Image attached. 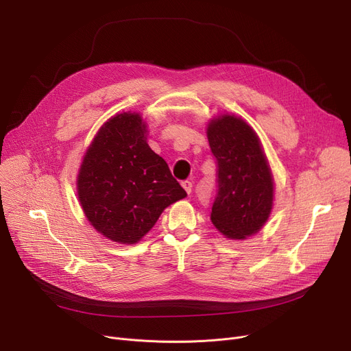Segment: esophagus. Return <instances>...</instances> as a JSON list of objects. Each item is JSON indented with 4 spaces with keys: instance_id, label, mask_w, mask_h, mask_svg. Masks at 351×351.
Returning a JSON list of instances; mask_svg holds the SVG:
<instances>
[{
    "instance_id": "obj_1",
    "label": "esophagus",
    "mask_w": 351,
    "mask_h": 351,
    "mask_svg": "<svg viewBox=\"0 0 351 351\" xmlns=\"http://www.w3.org/2000/svg\"><path fill=\"white\" fill-rule=\"evenodd\" d=\"M182 186H183V189L186 191V193H188V195H191L192 188H193V183H192L191 180H183V182H182Z\"/></svg>"
}]
</instances>
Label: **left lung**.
Here are the masks:
<instances>
[{
    "label": "left lung",
    "instance_id": "left-lung-1",
    "mask_svg": "<svg viewBox=\"0 0 351 351\" xmlns=\"http://www.w3.org/2000/svg\"><path fill=\"white\" fill-rule=\"evenodd\" d=\"M208 139L217 183L212 222L230 239L254 234L266 223L273 205V179L261 141L234 115L213 119Z\"/></svg>",
    "mask_w": 351,
    "mask_h": 351
}]
</instances>
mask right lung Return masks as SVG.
I'll return each instance as SVG.
<instances>
[{"instance_id":"obj_1","label":"right lung","mask_w":351,"mask_h":351,"mask_svg":"<svg viewBox=\"0 0 351 351\" xmlns=\"http://www.w3.org/2000/svg\"><path fill=\"white\" fill-rule=\"evenodd\" d=\"M185 196L168 163L147 145L139 114L123 112L104 123L78 175L81 206L99 233L134 245L165 208Z\"/></svg>"}]
</instances>
